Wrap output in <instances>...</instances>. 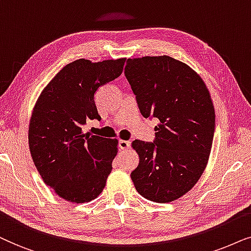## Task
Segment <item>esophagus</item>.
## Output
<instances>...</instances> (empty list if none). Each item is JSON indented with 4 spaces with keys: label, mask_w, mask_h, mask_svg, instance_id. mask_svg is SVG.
<instances>
[{
    "label": "esophagus",
    "mask_w": 251,
    "mask_h": 251,
    "mask_svg": "<svg viewBox=\"0 0 251 251\" xmlns=\"http://www.w3.org/2000/svg\"><path fill=\"white\" fill-rule=\"evenodd\" d=\"M131 147V141H126V140H119V148L120 149H128Z\"/></svg>",
    "instance_id": "esophagus-1"
}]
</instances>
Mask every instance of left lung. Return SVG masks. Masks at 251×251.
Segmentation results:
<instances>
[{"instance_id": "1", "label": "left lung", "mask_w": 251, "mask_h": 251, "mask_svg": "<svg viewBox=\"0 0 251 251\" xmlns=\"http://www.w3.org/2000/svg\"><path fill=\"white\" fill-rule=\"evenodd\" d=\"M125 75L145 118H157L153 142L134 140L138 168L131 173L140 195L157 203L181 198L208 164L215 108L204 81L170 56L128 58Z\"/></svg>"}]
</instances>
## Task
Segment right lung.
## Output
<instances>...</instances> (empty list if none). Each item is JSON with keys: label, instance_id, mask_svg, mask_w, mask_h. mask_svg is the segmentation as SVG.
I'll return each instance as SVG.
<instances>
[{"label": "right lung", "instance_id": "obj_1", "mask_svg": "<svg viewBox=\"0 0 251 251\" xmlns=\"http://www.w3.org/2000/svg\"><path fill=\"white\" fill-rule=\"evenodd\" d=\"M126 58L92 63L78 59L53 76L33 109L28 145L43 179L62 199L85 203L105 187L117 155V139L82 132L88 119H101L94 95L122 75Z\"/></svg>", "mask_w": 251, "mask_h": 251}]
</instances>
